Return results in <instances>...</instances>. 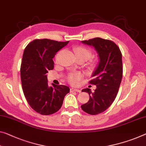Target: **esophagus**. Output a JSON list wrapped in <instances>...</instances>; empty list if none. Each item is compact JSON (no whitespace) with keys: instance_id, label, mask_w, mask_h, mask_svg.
I'll list each match as a JSON object with an SVG mask.
<instances>
[{"instance_id":"1","label":"esophagus","mask_w":146,"mask_h":146,"mask_svg":"<svg viewBox=\"0 0 146 146\" xmlns=\"http://www.w3.org/2000/svg\"><path fill=\"white\" fill-rule=\"evenodd\" d=\"M70 92H81V90L76 88H70Z\"/></svg>"}]
</instances>
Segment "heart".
<instances>
[{"label": "heart", "mask_w": 146, "mask_h": 146, "mask_svg": "<svg viewBox=\"0 0 146 146\" xmlns=\"http://www.w3.org/2000/svg\"><path fill=\"white\" fill-rule=\"evenodd\" d=\"M74 51L76 57L84 58L86 60L90 59L92 55L91 50L85 48V47H78V48H75ZM82 74L81 72H73L69 74L67 79H68V82L70 83V84H71L72 85H76L78 83V81L82 78Z\"/></svg>", "instance_id": "obj_1"}]
</instances>
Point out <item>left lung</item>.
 I'll return each instance as SVG.
<instances>
[{
    "instance_id": "obj_1",
    "label": "left lung",
    "mask_w": 146,
    "mask_h": 146,
    "mask_svg": "<svg viewBox=\"0 0 146 146\" xmlns=\"http://www.w3.org/2000/svg\"><path fill=\"white\" fill-rule=\"evenodd\" d=\"M82 43L93 46L99 58L89 82L96 88L93 92L89 88L83 89L89 94V100L81 106L86 113L96 115L106 110L117 96L123 76L122 54L117 45L109 40L97 37Z\"/></svg>"
}]
</instances>
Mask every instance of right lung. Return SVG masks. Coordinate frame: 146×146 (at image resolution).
Listing matches in <instances>:
<instances>
[{
	"mask_svg": "<svg viewBox=\"0 0 146 146\" xmlns=\"http://www.w3.org/2000/svg\"><path fill=\"white\" fill-rule=\"evenodd\" d=\"M68 42L37 39L24 50L20 68L22 89L30 106L42 115L57 112L70 92L69 87L63 85L49 86L46 75L54 67L55 55Z\"/></svg>",
	"mask_w": 146,
	"mask_h": 146,
	"instance_id": "obj_1",
	"label": "right lung"
}]
</instances>
